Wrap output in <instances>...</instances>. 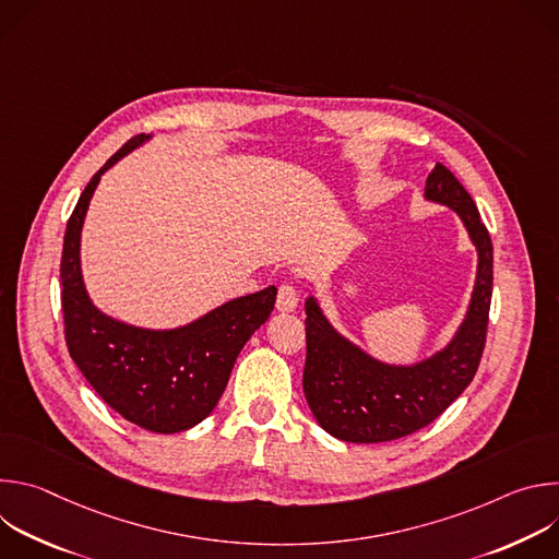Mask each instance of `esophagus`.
Listing matches in <instances>:
<instances>
[{
    "instance_id": "esophagus-1",
    "label": "esophagus",
    "mask_w": 559,
    "mask_h": 559,
    "mask_svg": "<svg viewBox=\"0 0 559 559\" xmlns=\"http://www.w3.org/2000/svg\"><path fill=\"white\" fill-rule=\"evenodd\" d=\"M276 307H278V311H285V313H289V311H294L298 307V292H296V287L292 283H283L278 287Z\"/></svg>"
}]
</instances>
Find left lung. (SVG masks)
I'll use <instances>...</instances> for the list:
<instances>
[{
    "mask_svg": "<svg viewBox=\"0 0 559 559\" xmlns=\"http://www.w3.org/2000/svg\"><path fill=\"white\" fill-rule=\"evenodd\" d=\"M425 199L460 216L477 252L466 313L442 349L409 365L384 362L343 336L313 294L305 298L302 391L316 423L343 442H389L427 427L480 365L493 292L491 236L468 192L442 164L427 177Z\"/></svg>",
    "mask_w": 559,
    "mask_h": 559,
    "instance_id": "8db88e82",
    "label": "left lung"
}]
</instances>
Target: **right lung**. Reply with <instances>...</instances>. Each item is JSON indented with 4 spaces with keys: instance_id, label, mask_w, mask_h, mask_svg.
I'll use <instances>...</instances> for the list:
<instances>
[{
    "instance_id": "right-lung-1",
    "label": "right lung",
    "mask_w": 559,
    "mask_h": 559,
    "mask_svg": "<svg viewBox=\"0 0 559 559\" xmlns=\"http://www.w3.org/2000/svg\"><path fill=\"white\" fill-rule=\"evenodd\" d=\"M150 139L152 134L130 139L79 197L63 236L61 309L70 358L104 403L141 429L179 433L214 412L238 354L270 318L278 289L270 285L231 298L173 330L123 323L93 302L82 274L88 205L104 173Z\"/></svg>"
}]
</instances>
